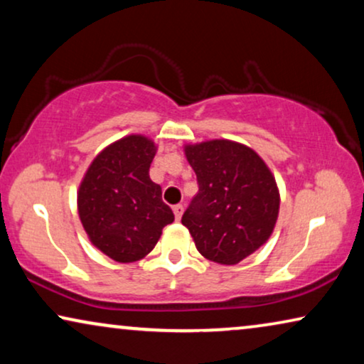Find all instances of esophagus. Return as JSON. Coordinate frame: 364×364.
I'll list each match as a JSON object with an SVG mask.
<instances>
[{"instance_id":"34e87169","label":"esophagus","mask_w":364,"mask_h":364,"mask_svg":"<svg viewBox=\"0 0 364 364\" xmlns=\"http://www.w3.org/2000/svg\"><path fill=\"white\" fill-rule=\"evenodd\" d=\"M173 215H176V220H181L182 218V213H183V205L182 203H177V205H173Z\"/></svg>"}]
</instances>
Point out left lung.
Masks as SVG:
<instances>
[{
  "mask_svg": "<svg viewBox=\"0 0 364 364\" xmlns=\"http://www.w3.org/2000/svg\"><path fill=\"white\" fill-rule=\"evenodd\" d=\"M186 156L198 192L182 223L203 257L235 265L272 235L280 208L275 178L255 151L238 142L187 146Z\"/></svg>",
  "mask_w": 364,
  "mask_h": 364,
  "instance_id": "obj_1",
  "label": "left lung"
}]
</instances>
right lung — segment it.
Segmentation results:
<instances>
[{
    "instance_id": "obj_1",
    "label": "right lung",
    "mask_w": 364,
    "mask_h": 364,
    "mask_svg": "<svg viewBox=\"0 0 364 364\" xmlns=\"http://www.w3.org/2000/svg\"><path fill=\"white\" fill-rule=\"evenodd\" d=\"M156 146L142 136L111 144L94 159L79 187L77 208L91 242L112 260H141L173 213L149 177Z\"/></svg>"
}]
</instances>
